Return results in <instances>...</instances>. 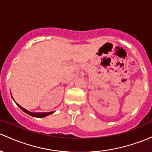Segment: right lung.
<instances>
[{
    "label": "right lung",
    "mask_w": 152,
    "mask_h": 152,
    "mask_svg": "<svg viewBox=\"0 0 152 152\" xmlns=\"http://www.w3.org/2000/svg\"><path fill=\"white\" fill-rule=\"evenodd\" d=\"M12 98H13V97H12ZM13 100H14V98H13ZM15 103H16V102H15ZM16 104H17V106H18L19 108H20V109H22V111H24V112H25V113H26V114H29L30 116H34V117H38V118L45 117V116H49V115L53 114V113L55 112V111H51V112H47H47H44V113H33V112H30V111H28V110L25 109V108H24L23 107H22L21 105H19L18 103H16Z\"/></svg>",
    "instance_id": "1"
}]
</instances>
